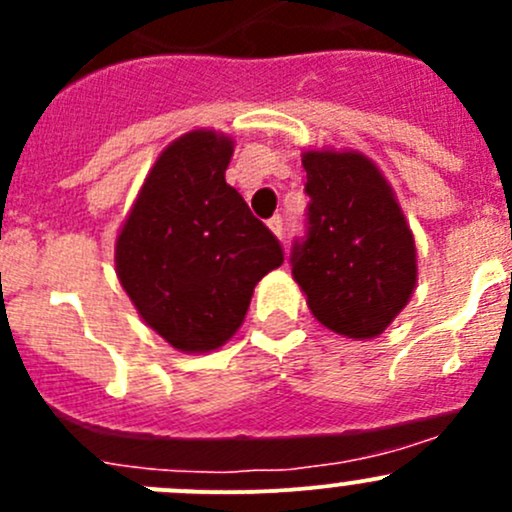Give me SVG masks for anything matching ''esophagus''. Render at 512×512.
<instances>
[{
    "label": "esophagus",
    "instance_id": "34e87169",
    "mask_svg": "<svg viewBox=\"0 0 512 512\" xmlns=\"http://www.w3.org/2000/svg\"><path fill=\"white\" fill-rule=\"evenodd\" d=\"M267 225H270V230L275 232V237H280V240H282V237H285V223H282L280 215H275V218H272Z\"/></svg>",
    "mask_w": 512,
    "mask_h": 512
}]
</instances>
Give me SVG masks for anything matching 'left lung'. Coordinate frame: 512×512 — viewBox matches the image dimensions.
I'll return each mask as SVG.
<instances>
[{
    "mask_svg": "<svg viewBox=\"0 0 512 512\" xmlns=\"http://www.w3.org/2000/svg\"><path fill=\"white\" fill-rule=\"evenodd\" d=\"M309 232L292 277L314 319L347 339H374L416 289L414 232L379 165L359 151H304Z\"/></svg>",
    "mask_w": 512,
    "mask_h": 512,
    "instance_id": "1",
    "label": "left lung"
}]
</instances>
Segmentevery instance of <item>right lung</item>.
Segmentation results:
<instances>
[{
  "instance_id": "obj_1",
  "label": "right lung",
  "mask_w": 512,
  "mask_h": 512,
  "mask_svg": "<svg viewBox=\"0 0 512 512\" xmlns=\"http://www.w3.org/2000/svg\"><path fill=\"white\" fill-rule=\"evenodd\" d=\"M235 153L220 131L183 133L160 153L116 237V275L143 322L173 349H220L255 285L282 265L277 237L225 183Z\"/></svg>"
}]
</instances>
